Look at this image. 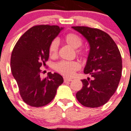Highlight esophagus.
I'll use <instances>...</instances> for the list:
<instances>
[{"label":"esophagus","mask_w":131,"mask_h":131,"mask_svg":"<svg viewBox=\"0 0 131 131\" xmlns=\"http://www.w3.org/2000/svg\"><path fill=\"white\" fill-rule=\"evenodd\" d=\"M64 82H71L72 81V79L69 78H64Z\"/></svg>","instance_id":"obj_1"}]
</instances>
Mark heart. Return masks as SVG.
Here are the masks:
<instances>
[{
  "label": "heart",
  "mask_w": 131,
  "mask_h": 131,
  "mask_svg": "<svg viewBox=\"0 0 131 131\" xmlns=\"http://www.w3.org/2000/svg\"><path fill=\"white\" fill-rule=\"evenodd\" d=\"M65 40L67 43L69 44L72 47L77 49L80 47L82 44V40L80 37L75 34H69L66 36ZM59 42L57 39L53 40L50 44L49 51L50 56L52 57L56 56L58 49ZM80 53V51H78ZM80 64L77 61H60L55 65V69L66 77H71L75 74V71L80 69Z\"/></svg>",
  "instance_id": "heart-1"
}]
</instances>
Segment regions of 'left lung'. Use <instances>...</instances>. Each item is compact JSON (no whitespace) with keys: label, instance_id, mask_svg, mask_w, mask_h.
Returning <instances> with one entry per match:
<instances>
[{"label":"left lung","instance_id":"obj_1","mask_svg":"<svg viewBox=\"0 0 131 131\" xmlns=\"http://www.w3.org/2000/svg\"><path fill=\"white\" fill-rule=\"evenodd\" d=\"M81 34L90 49L84 73L93 80H82L83 86L76 98L84 106L96 108L105 104L115 93L120 80L122 61L117 46L106 32L88 27H72Z\"/></svg>","mask_w":131,"mask_h":131}]
</instances>
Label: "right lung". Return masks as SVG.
I'll use <instances>...</instances> for the list:
<instances>
[{
    "instance_id": "right-lung-1",
    "label": "right lung",
    "mask_w": 131,
    "mask_h": 131,
    "mask_svg": "<svg viewBox=\"0 0 131 131\" xmlns=\"http://www.w3.org/2000/svg\"><path fill=\"white\" fill-rule=\"evenodd\" d=\"M62 29L57 25L34 26L20 38L13 49L12 73L23 100L31 106L48 104L63 83L62 76L57 73H48L44 79L40 76V68L49 59L50 44Z\"/></svg>"
}]
</instances>
